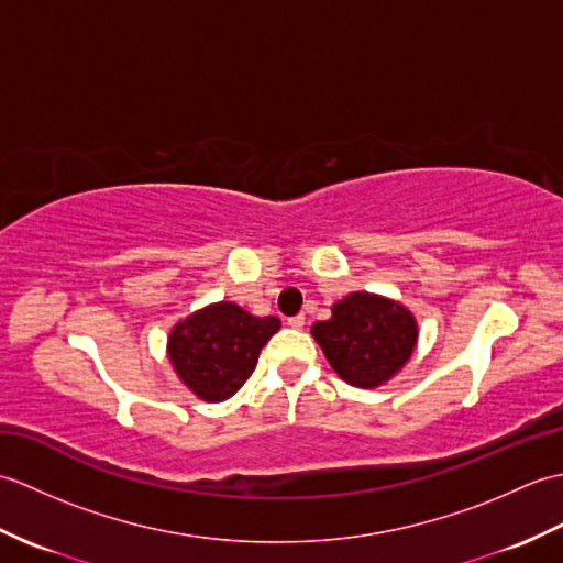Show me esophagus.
<instances>
[{"label":"esophagus","instance_id":"1","mask_svg":"<svg viewBox=\"0 0 563 563\" xmlns=\"http://www.w3.org/2000/svg\"><path fill=\"white\" fill-rule=\"evenodd\" d=\"M288 327H290V329H302V327H305V317H302V314L290 317V319H288Z\"/></svg>","mask_w":563,"mask_h":563}]
</instances>
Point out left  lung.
I'll return each instance as SVG.
<instances>
[{"label":"left lung","instance_id":"1","mask_svg":"<svg viewBox=\"0 0 563 563\" xmlns=\"http://www.w3.org/2000/svg\"><path fill=\"white\" fill-rule=\"evenodd\" d=\"M312 336L339 377L353 387L375 389L409 363L418 324L401 302L373 292H351L317 321Z\"/></svg>","mask_w":563,"mask_h":563}]
</instances>
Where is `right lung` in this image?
Returning <instances> with one entry per match:
<instances>
[{"label": "right lung", "mask_w": 563, "mask_h": 563, "mask_svg": "<svg viewBox=\"0 0 563 563\" xmlns=\"http://www.w3.org/2000/svg\"><path fill=\"white\" fill-rule=\"evenodd\" d=\"M278 329V317H254L234 302H214L178 321L166 353L198 399L218 404L251 377L261 349Z\"/></svg>", "instance_id": "add662e5"}]
</instances>
